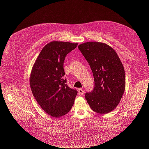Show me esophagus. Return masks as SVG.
<instances>
[{
  "label": "esophagus",
  "mask_w": 149,
  "mask_h": 149,
  "mask_svg": "<svg viewBox=\"0 0 149 149\" xmlns=\"http://www.w3.org/2000/svg\"><path fill=\"white\" fill-rule=\"evenodd\" d=\"M78 94H79L80 96H83L84 94V90L81 88L78 89Z\"/></svg>",
  "instance_id": "esophagus-1"
}]
</instances>
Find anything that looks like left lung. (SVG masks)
<instances>
[{
  "instance_id": "1",
  "label": "left lung",
  "mask_w": 149,
  "mask_h": 149,
  "mask_svg": "<svg viewBox=\"0 0 149 149\" xmlns=\"http://www.w3.org/2000/svg\"><path fill=\"white\" fill-rule=\"evenodd\" d=\"M78 48L92 70L94 88L85 94L91 109L97 113L107 114L118 105L125 91L124 66L118 54L107 45L86 42Z\"/></svg>"
}]
</instances>
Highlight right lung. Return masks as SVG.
<instances>
[{
    "label": "right lung",
    "mask_w": 149,
    "mask_h": 149,
    "mask_svg": "<svg viewBox=\"0 0 149 149\" xmlns=\"http://www.w3.org/2000/svg\"><path fill=\"white\" fill-rule=\"evenodd\" d=\"M78 43L52 42L45 46L36 60L30 84L36 101L54 118L66 114L73 106L77 90L70 88L64 77L65 57Z\"/></svg>",
    "instance_id": "1"
}]
</instances>
